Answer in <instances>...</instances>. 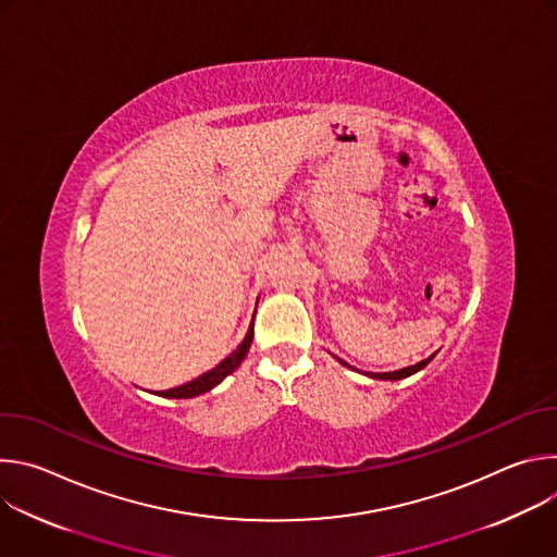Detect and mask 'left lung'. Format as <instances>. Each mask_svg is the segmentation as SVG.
I'll return each instance as SVG.
<instances>
[{"label":"left lung","instance_id":"left-lung-1","mask_svg":"<svg viewBox=\"0 0 557 557\" xmlns=\"http://www.w3.org/2000/svg\"><path fill=\"white\" fill-rule=\"evenodd\" d=\"M434 357V355H432ZM432 357H428V359H423V361H419V363H414V366H410V368H401V370H394V372H370L368 376H372V379H383V381H399V379H406V376H410V374H414V372H419V370H423L430 361H432ZM342 361V359H339ZM344 366H348L346 361H342ZM350 368V366H348Z\"/></svg>","mask_w":557,"mask_h":557}]
</instances>
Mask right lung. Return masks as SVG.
Masks as SVG:
<instances>
[{"label":"right lung","mask_w":557,"mask_h":557,"mask_svg":"<svg viewBox=\"0 0 557 557\" xmlns=\"http://www.w3.org/2000/svg\"><path fill=\"white\" fill-rule=\"evenodd\" d=\"M251 342H253V324L249 326V333L245 337V342L237 346L226 359H222L215 368H211L209 372L200 374L198 379L185 383V385H178V387H172V389H165L161 392V396H168V399H191V396H198L202 392H209L211 387H215L224 376H228L237 366L243 363V359L247 357L249 348H251Z\"/></svg>","instance_id":"1"}]
</instances>
